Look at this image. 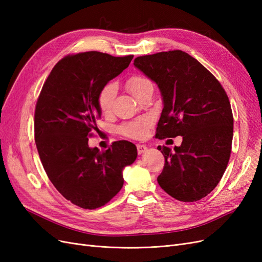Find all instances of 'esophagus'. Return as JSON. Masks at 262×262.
<instances>
[{
    "instance_id": "esophagus-1",
    "label": "esophagus",
    "mask_w": 262,
    "mask_h": 262,
    "mask_svg": "<svg viewBox=\"0 0 262 262\" xmlns=\"http://www.w3.org/2000/svg\"><path fill=\"white\" fill-rule=\"evenodd\" d=\"M137 148H138V153L141 155V154H143L144 152H146V149H147V147L145 146V145H143V144H138L137 145Z\"/></svg>"
}]
</instances>
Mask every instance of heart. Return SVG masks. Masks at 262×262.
<instances>
[{
	"mask_svg": "<svg viewBox=\"0 0 262 262\" xmlns=\"http://www.w3.org/2000/svg\"><path fill=\"white\" fill-rule=\"evenodd\" d=\"M152 85L148 78L141 76V75H133L128 81H126V87L134 97L138 98L140 93L143 91L146 86ZM117 86L114 83H108L102 87L98 95V107L101 110V113L108 114L112 109L114 99L116 97ZM150 121L148 118H140L136 121L125 123L120 126V132L123 136L132 138V139H140L143 138L149 125Z\"/></svg>",
	"mask_w": 262,
	"mask_h": 262,
	"instance_id": "b5f03b06",
	"label": "heart"
}]
</instances>
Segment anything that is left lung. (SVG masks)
<instances>
[{
	"instance_id": "1",
	"label": "left lung",
	"mask_w": 262,
	"mask_h": 262,
	"mask_svg": "<svg viewBox=\"0 0 262 262\" xmlns=\"http://www.w3.org/2000/svg\"><path fill=\"white\" fill-rule=\"evenodd\" d=\"M133 64L162 95L156 138L182 137L173 150L157 147L165 157L158 185L179 201L202 199L217 186L231 156L234 119L224 89L181 50L138 57Z\"/></svg>"
}]
</instances>
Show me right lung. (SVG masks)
Returning <instances> with one entry per match:
<instances>
[{"instance_id": "1", "label": "right lung", "mask_w": 262, "mask_h": 262, "mask_svg": "<svg viewBox=\"0 0 262 262\" xmlns=\"http://www.w3.org/2000/svg\"><path fill=\"white\" fill-rule=\"evenodd\" d=\"M132 59L98 51L68 55L54 66L39 95V156L55 189L80 208L94 210L112 200L123 186L124 167L137 160V146L129 141L114 142L106 150L89 146L101 116L99 92Z\"/></svg>"}]
</instances>
